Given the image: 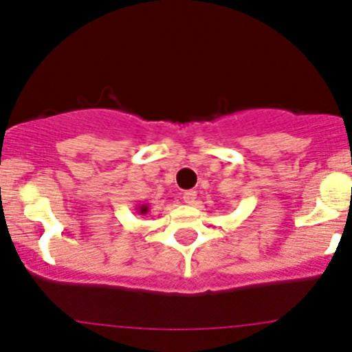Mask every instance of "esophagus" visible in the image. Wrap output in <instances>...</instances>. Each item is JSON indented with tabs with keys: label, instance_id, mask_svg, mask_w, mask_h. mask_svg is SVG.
Wrapping results in <instances>:
<instances>
[{
	"label": "esophagus",
	"instance_id": "34e87169",
	"mask_svg": "<svg viewBox=\"0 0 352 352\" xmlns=\"http://www.w3.org/2000/svg\"><path fill=\"white\" fill-rule=\"evenodd\" d=\"M195 199H197V192H195V190H187V192L184 193V201L187 205L195 204Z\"/></svg>",
	"mask_w": 352,
	"mask_h": 352
}]
</instances>
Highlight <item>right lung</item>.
I'll list each match as a JSON object with an SVG mask.
<instances>
[{
  "label": "right lung",
  "instance_id": "obj_1",
  "mask_svg": "<svg viewBox=\"0 0 352 352\" xmlns=\"http://www.w3.org/2000/svg\"><path fill=\"white\" fill-rule=\"evenodd\" d=\"M148 210H151V205H148V204H142V205H137L135 212L140 213V215H147Z\"/></svg>",
  "mask_w": 352,
  "mask_h": 352
}]
</instances>
